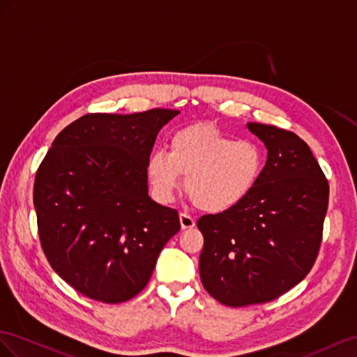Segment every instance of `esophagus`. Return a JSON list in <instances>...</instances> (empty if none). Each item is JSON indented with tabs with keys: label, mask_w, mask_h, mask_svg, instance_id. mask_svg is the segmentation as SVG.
<instances>
[{
	"label": "esophagus",
	"mask_w": 357,
	"mask_h": 357,
	"mask_svg": "<svg viewBox=\"0 0 357 357\" xmlns=\"http://www.w3.org/2000/svg\"><path fill=\"white\" fill-rule=\"evenodd\" d=\"M179 222H181V229H192L196 226L195 218H191L187 213H179Z\"/></svg>",
	"instance_id": "esophagus-1"
}]
</instances>
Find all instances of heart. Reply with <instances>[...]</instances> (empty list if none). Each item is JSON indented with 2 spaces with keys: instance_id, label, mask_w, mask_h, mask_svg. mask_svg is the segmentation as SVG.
<instances>
[{
  "instance_id": "1",
  "label": "heart",
  "mask_w": 357,
  "mask_h": 357,
  "mask_svg": "<svg viewBox=\"0 0 357 357\" xmlns=\"http://www.w3.org/2000/svg\"><path fill=\"white\" fill-rule=\"evenodd\" d=\"M264 169V151L252 140H235L209 124L179 128L169 140V152L152 151L146 173L154 196L175 199L185 179L191 202L209 213L227 212L257 187Z\"/></svg>"
}]
</instances>
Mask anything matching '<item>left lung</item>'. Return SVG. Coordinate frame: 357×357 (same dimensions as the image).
I'll use <instances>...</instances> for the list:
<instances>
[{
    "mask_svg": "<svg viewBox=\"0 0 357 357\" xmlns=\"http://www.w3.org/2000/svg\"><path fill=\"white\" fill-rule=\"evenodd\" d=\"M268 151L257 187L241 205L203 215V287L227 307L277 299L317 259L329 184L310 146L291 131L248 122Z\"/></svg>",
    "mask_w": 357,
    "mask_h": 357,
    "instance_id": "8db88e82",
    "label": "left lung"
}]
</instances>
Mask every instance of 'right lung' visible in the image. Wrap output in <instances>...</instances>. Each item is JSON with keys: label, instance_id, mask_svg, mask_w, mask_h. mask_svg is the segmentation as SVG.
<instances>
[{"label": "right lung", "instance_id": "add662e5", "mask_svg": "<svg viewBox=\"0 0 357 357\" xmlns=\"http://www.w3.org/2000/svg\"><path fill=\"white\" fill-rule=\"evenodd\" d=\"M178 114L85 115L55 137L37 170L43 251L59 277L91 299L135 298L181 229L178 212L149 197L146 173L158 131Z\"/></svg>", "mask_w": 357, "mask_h": 357}]
</instances>
